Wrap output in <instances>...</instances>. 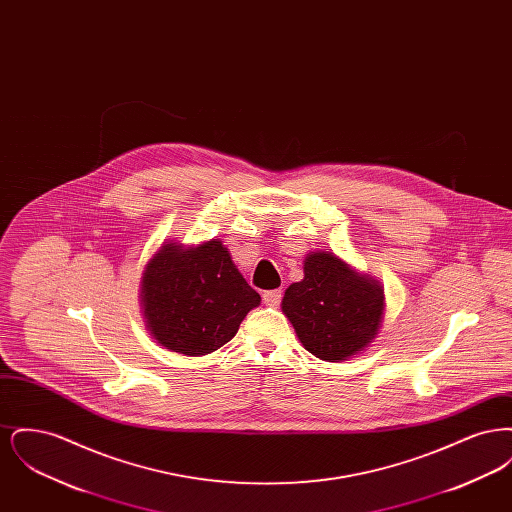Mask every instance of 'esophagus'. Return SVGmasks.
<instances>
[{"label": "esophagus", "mask_w": 512, "mask_h": 512, "mask_svg": "<svg viewBox=\"0 0 512 512\" xmlns=\"http://www.w3.org/2000/svg\"><path fill=\"white\" fill-rule=\"evenodd\" d=\"M263 301L268 307H278L282 301V290H268L263 293Z\"/></svg>", "instance_id": "1"}]
</instances>
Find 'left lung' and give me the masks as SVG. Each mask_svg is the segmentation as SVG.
<instances>
[{"label": "left lung", "instance_id": "left-lung-1", "mask_svg": "<svg viewBox=\"0 0 512 512\" xmlns=\"http://www.w3.org/2000/svg\"><path fill=\"white\" fill-rule=\"evenodd\" d=\"M303 274L282 299V313L303 347L328 363L368 347L384 318V286L328 251L309 253Z\"/></svg>", "mask_w": 512, "mask_h": 512}]
</instances>
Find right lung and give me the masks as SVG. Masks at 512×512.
I'll list each match as a JSON object with an SVG mask.
<instances>
[{"mask_svg":"<svg viewBox=\"0 0 512 512\" xmlns=\"http://www.w3.org/2000/svg\"><path fill=\"white\" fill-rule=\"evenodd\" d=\"M140 286L149 334L190 357L232 340L245 315L261 303L220 240L194 247L165 242L147 261Z\"/></svg>","mask_w":512,"mask_h":512,"instance_id":"1","label":"right lung"}]
</instances>
